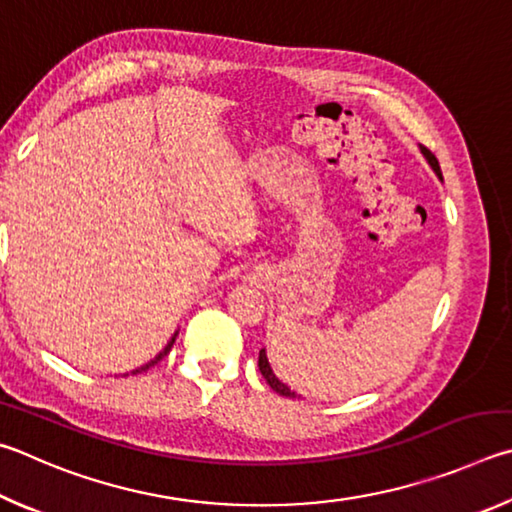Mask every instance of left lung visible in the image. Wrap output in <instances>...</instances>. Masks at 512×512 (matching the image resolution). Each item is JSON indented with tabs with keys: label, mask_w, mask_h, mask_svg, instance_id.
I'll use <instances>...</instances> for the list:
<instances>
[{
	"label": "left lung",
	"mask_w": 512,
	"mask_h": 512,
	"mask_svg": "<svg viewBox=\"0 0 512 512\" xmlns=\"http://www.w3.org/2000/svg\"><path fill=\"white\" fill-rule=\"evenodd\" d=\"M420 152H423V155H425L427 164L434 168V173L443 179L441 166H438V159H436V157L432 155V152H429L425 146H420ZM258 369H261L263 378L267 380V384H270V387H272L276 393H279V396H285V398H297V393H294V391L288 387V384H283V382L274 375L270 362H267V353H265V348H261V353H258Z\"/></svg>",
	"instance_id": "1"
}]
</instances>
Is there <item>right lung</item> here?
<instances>
[{
	"mask_svg": "<svg viewBox=\"0 0 512 512\" xmlns=\"http://www.w3.org/2000/svg\"><path fill=\"white\" fill-rule=\"evenodd\" d=\"M175 337H177V333H175V335H173V339H170V342H168V344L164 346V351H161V353H159V355L155 357V360H150L148 364H143V366H139V369H137V371H132V375H134V373H141V371H148V369H150V366H155V364H157L159 360H164V357H166V355L170 353V348H173V344H175Z\"/></svg>",
	"mask_w": 512,
	"mask_h": 512,
	"instance_id": "obj_1",
	"label": "right lung"
}]
</instances>
